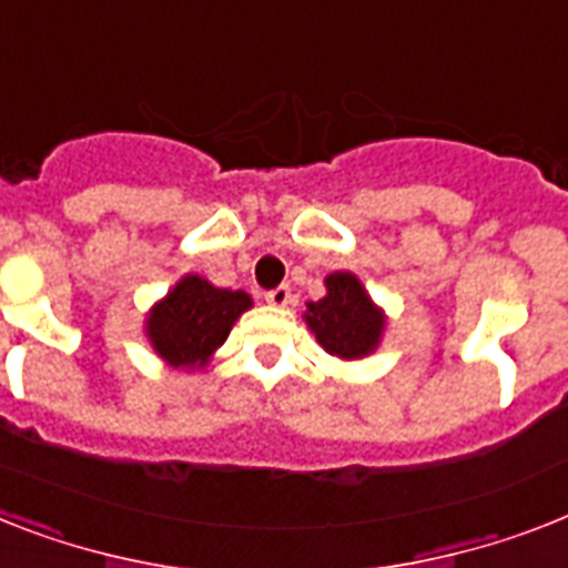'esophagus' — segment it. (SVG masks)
I'll use <instances>...</instances> for the list:
<instances>
[{
	"label": "esophagus",
	"mask_w": 568,
	"mask_h": 568,
	"mask_svg": "<svg viewBox=\"0 0 568 568\" xmlns=\"http://www.w3.org/2000/svg\"><path fill=\"white\" fill-rule=\"evenodd\" d=\"M290 298H293V295H290L287 284H281V287H275V290H270V293H266V302L273 304V307H287Z\"/></svg>",
	"instance_id": "obj_1"
}]
</instances>
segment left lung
<instances>
[{"mask_svg":"<svg viewBox=\"0 0 568 568\" xmlns=\"http://www.w3.org/2000/svg\"><path fill=\"white\" fill-rule=\"evenodd\" d=\"M327 293L307 304L304 322L316 334V342L339 359H363L379 348L386 334V313L374 304L363 281L354 273H331Z\"/></svg>","mask_w":568,"mask_h":568,"instance_id":"obj_1","label":"left lung"}]
</instances>
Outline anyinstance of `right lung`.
I'll use <instances>...</instances> for the list:
<instances>
[{
    "label": "right lung",
    "mask_w": 568,
    "mask_h": 568,
    "mask_svg": "<svg viewBox=\"0 0 568 568\" xmlns=\"http://www.w3.org/2000/svg\"><path fill=\"white\" fill-rule=\"evenodd\" d=\"M250 307V293L214 287L203 275L189 273L150 307L144 316V336L165 365L200 372Z\"/></svg>",
    "instance_id": "add662e5"
}]
</instances>
